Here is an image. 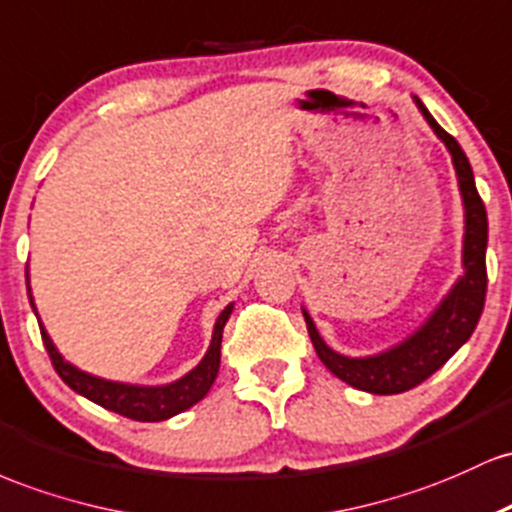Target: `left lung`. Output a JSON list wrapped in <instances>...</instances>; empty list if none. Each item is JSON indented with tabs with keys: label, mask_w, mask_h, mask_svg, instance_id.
Returning <instances> with one entry per match:
<instances>
[{
	"label": "left lung",
	"mask_w": 512,
	"mask_h": 512,
	"mask_svg": "<svg viewBox=\"0 0 512 512\" xmlns=\"http://www.w3.org/2000/svg\"><path fill=\"white\" fill-rule=\"evenodd\" d=\"M416 106L421 108L423 118L428 120L435 135L450 149L452 164H455L457 171L464 203V275L421 329L406 341H401L399 346L384 350L380 355H370V358H348V355L331 350L324 343V338L319 336L312 317L302 309L309 338H312L321 363L329 367L338 380L370 394H401L426 382L435 370H440L469 341L486 302L488 220L484 200L476 191L472 164H469L467 154L462 152L455 137L435 123V118L430 116L421 99H416Z\"/></svg>",
	"instance_id": "obj_1"
}]
</instances>
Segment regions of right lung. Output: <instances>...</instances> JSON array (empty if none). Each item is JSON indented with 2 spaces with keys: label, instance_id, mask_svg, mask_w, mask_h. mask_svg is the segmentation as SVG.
I'll use <instances>...</instances> for the list:
<instances>
[{
  "label": "right lung",
  "instance_id": "1",
  "mask_svg": "<svg viewBox=\"0 0 512 512\" xmlns=\"http://www.w3.org/2000/svg\"><path fill=\"white\" fill-rule=\"evenodd\" d=\"M28 280V273H26ZM31 292V287H28ZM31 297V295H28ZM31 307L36 312V304ZM229 314H232V304H227L222 309V314L215 321V331H212V341L205 358L200 360L198 367H193L186 377L181 380L164 384V387H137V384H123V382H111L101 380V377L89 375V372L77 370V367L67 363L57 348L50 341V336L45 333L43 324H40V336H43L45 350H48L50 360H53V367L57 375L62 377V382L67 387L74 389L77 394L86 396L94 404L103 406V409L120 413V416L132 418V421H166V418L176 416V413L191 409L193 404H198L205 394L210 392L212 382H215L217 370H220V346H222V329H225Z\"/></svg>",
  "mask_w": 512,
  "mask_h": 512
}]
</instances>
